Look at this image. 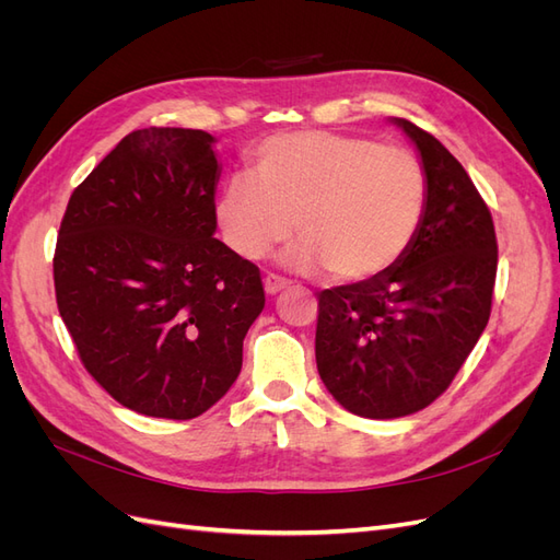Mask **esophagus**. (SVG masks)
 <instances>
[{"instance_id":"1","label":"esophagus","mask_w":560,"mask_h":560,"mask_svg":"<svg viewBox=\"0 0 560 560\" xmlns=\"http://www.w3.org/2000/svg\"><path fill=\"white\" fill-rule=\"evenodd\" d=\"M284 287H290V280H284V278L273 276V273H268V276L264 278V290H266V294H270V296L282 292Z\"/></svg>"}]
</instances>
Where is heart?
<instances>
[{
    "label": "heart",
    "mask_w": 560,
    "mask_h": 560,
    "mask_svg": "<svg viewBox=\"0 0 560 560\" xmlns=\"http://www.w3.org/2000/svg\"><path fill=\"white\" fill-rule=\"evenodd\" d=\"M430 179L413 151L334 132H284L254 154L252 179H231L217 198V224L243 259L292 238L287 264L329 270L341 284L393 270L425 222Z\"/></svg>",
    "instance_id": "heart-1"
}]
</instances>
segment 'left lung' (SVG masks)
Segmentation results:
<instances>
[{
	"mask_svg": "<svg viewBox=\"0 0 560 560\" xmlns=\"http://www.w3.org/2000/svg\"><path fill=\"white\" fill-rule=\"evenodd\" d=\"M430 179L411 249L385 276L317 292L315 360L334 399L362 418H401L451 385L483 334L498 273L490 210L451 151L406 118Z\"/></svg>",
	"mask_w": 560,
	"mask_h": 560,
	"instance_id": "left-lung-1",
	"label": "left lung"
}]
</instances>
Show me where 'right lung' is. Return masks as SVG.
<instances>
[{
	"label": "right lung",
	"instance_id": "add662e5",
	"mask_svg": "<svg viewBox=\"0 0 560 560\" xmlns=\"http://www.w3.org/2000/svg\"><path fill=\"white\" fill-rule=\"evenodd\" d=\"M214 138L132 130L60 222L58 311L89 374L126 409L189 420L222 399L264 311L259 268L214 238Z\"/></svg>",
	"mask_w": 560,
	"mask_h": 560
}]
</instances>
